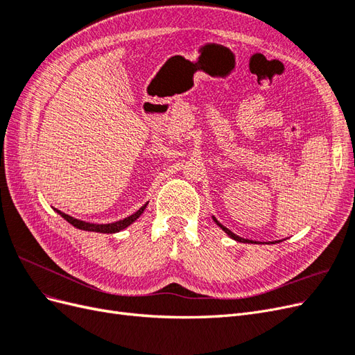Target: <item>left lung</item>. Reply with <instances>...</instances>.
Returning <instances> with one entry per match:
<instances>
[{
	"label": "left lung",
	"instance_id": "1",
	"mask_svg": "<svg viewBox=\"0 0 355 355\" xmlns=\"http://www.w3.org/2000/svg\"><path fill=\"white\" fill-rule=\"evenodd\" d=\"M213 220H214V222H216V223H218V225H219V227H220V228H222V230H223V231H225V232H227V234H228V235H230V237H231V239H234V240H235V241H240V243H245V241H247V240H244V239H241V237H239V235H235V234H234V232H231V231H230V230H228V228H225V227H223V225H222V223H219V222H218V220H216V218H213Z\"/></svg>",
	"mask_w": 355,
	"mask_h": 355
}]
</instances>
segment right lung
I'll return each mask as SVG.
<instances>
[{
  "instance_id": "1",
  "label": "right lung",
  "mask_w": 355,
  "mask_h": 355,
  "mask_svg": "<svg viewBox=\"0 0 355 355\" xmlns=\"http://www.w3.org/2000/svg\"><path fill=\"white\" fill-rule=\"evenodd\" d=\"M145 207H146V204H145V206H142L141 209H139L136 213L130 214V216H128V218H125V219H123V220L112 222V223H105V225L83 222V220H78V219H75V218L69 216V214L63 213V211H60V210H56V211L60 214V216H62L63 219L68 220L71 225H73V227L78 228V230H83V231H93V232H102V234H114V232H120L121 230L127 228L128 225L133 223V222L144 213Z\"/></svg>"
}]
</instances>
